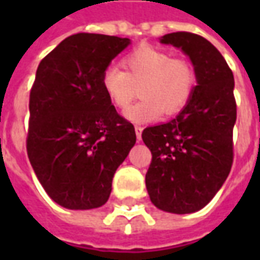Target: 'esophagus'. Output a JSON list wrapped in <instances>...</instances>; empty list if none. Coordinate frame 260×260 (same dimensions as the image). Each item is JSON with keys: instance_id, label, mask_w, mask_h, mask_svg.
Masks as SVG:
<instances>
[{"instance_id": "34e87169", "label": "esophagus", "mask_w": 260, "mask_h": 260, "mask_svg": "<svg viewBox=\"0 0 260 260\" xmlns=\"http://www.w3.org/2000/svg\"><path fill=\"white\" fill-rule=\"evenodd\" d=\"M142 131H143V128L139 126V125H136L135 132H136V139H138V141H141L142 139Z\"/></svg>"}]
</instances>
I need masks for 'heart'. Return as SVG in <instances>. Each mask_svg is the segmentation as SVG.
Here are the masks:
<instances>
[{
	"label": "heart",
	"instance_id": "heart-1",
	"mask_svg": "<svg viewBox=\"0 0 260 260\" xmlns=\"http://www.w3.org/2000/svg\"><path fill=\"white\" fill-rule=\"evenodd\" d=\"M124 71L107 67L103 71L100 85L108 102L125 110L140 87L142 100L126 110L125 117L145 124L166 115L180 113L189 103L198 85L195 67L185 58L152 46H142L122 58Z\"/></svg>",
	"mask_w": 260,
	"mask_h": 260
}]
</instances>
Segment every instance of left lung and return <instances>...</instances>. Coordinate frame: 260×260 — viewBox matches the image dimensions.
Listing matches in <instances>:
<instances>
[{"label":"left lung","instance_id":"8db88e82","mask_svg":"<svg viewBox=\"0 0 260 260\" xmlns=\"http://www.w3.org/2000/svg\"><path fill=\"white\" fill-rule=\"evenodd\" d=\"M160 42L181 48L191 58L198 85L174 119L142 132L152 152L146 188L160 210L185 214L212 201L233 166L234 75L217 48L199 35L177 31Z\"/></svg>","mask_w":260,"mask_h":260}]
</instances>
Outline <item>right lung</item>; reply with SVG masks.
Returning a JSON list of instances; mask_svg holds the SVG:
<instances>
[{"label": "right lung", "mask_w": 260, "mask_h": 260, "mask_svg": "<svg viewBox=\"0 0 260 260\" xmlns=\"http://www.w3.org/2000/svg\"><path fill=\"white\" fill-rule=\"evenodd\" d=\"M129 43L78 33L39 64L26 150L44 191L62 207L103 206L115 171L135 145L134 125L117 113L100 85L103 71Z\"/></svg>", "instance_id": "obj_1"}]
</instances>
